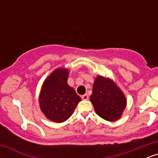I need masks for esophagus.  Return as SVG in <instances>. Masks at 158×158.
Instances as JSON below:
<instances>
[{"label":"esophagus","mask_w":158,"mask_h":158,"mask_svg":"<svg viewBox=\"0 0 158 158\" xmlns=\"http://www.w3.org/2000/svg\"><path fill=\"white\" fill-rule=\"evenodd\" d=\"M81 99H82L83 100H88V94H84V95L81 96Z\"/></svg>","instance_id":"34e87169"}]
</instances>
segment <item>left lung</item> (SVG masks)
<instances>
[{
    "mask_svg": "<svg viewBox=\"0 0 158 158\" xmlns=\"http://www.w3.org/2000/svg\"><path fill=\"white\" fill-rule=\"evenodd\" d=\"M90 99L96 113L110 122L120 118L126 107V98L122 90L113 80L102 76L95 79Z\"/></svg>",
    "mask_w": 158,
    "mask_h": 158,
    "instance_id": "left-lung-1",
    "label": "left lung"
}]
</instances>
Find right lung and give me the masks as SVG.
<instances>
[{"instance_id":"1","label":"right lung","mask_w":158,"mask_h":158,"mask_svg":"<svg viewBox=\"0 0 158 158\" xmlns=\"http://www.w3.org/2000/svg\"><path fill=\"white\" fill-rule=\"evenodd\" d=\"M69 70L57 68L45 79L39 95L41 110L55 123L66 121L73 113L81 98L68 84Z\"/></svg>"}]
</instances>
